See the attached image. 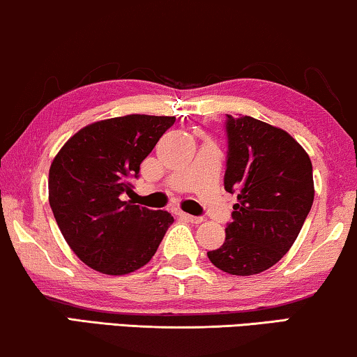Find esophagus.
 I'll use <instances>...</instances> for the list:
<instances>
[{"label": "esophagus", "instance_id": "1", "mask_svg": "<svg viewBox=\"0 0 357 357\" xmlns=\"http://www.w3.org/2000/svg\"><path fill=\"white\" fill-rule=\"evenodd\" d=\"M179 217L185 220V222H189V223H202L204 222L202 217H194V215H189V213H184V212H179Z\"/></svg>", "mask_w": 357, "mask_h": 357}]
</instances>
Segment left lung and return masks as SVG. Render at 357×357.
I'll return each instance as SVG.
<instances>
[{"label": "left lung", "instance_id": "obj_1", "mask_svg": "<svg viewBox=\"0 0 357 357\" xmlns=\"http://www.w3.org/2000/svg\"><path fill=\"white\" fill-rule=\"evenodd\" d=\"M227 116L225 189L238 195V204L223 245L207 255L223 272L249 277L277 264L294 244L314 202L312 163L286 130Z\"/></svg>", "mask_w": 357, "mask_h": 357}]
</instances>
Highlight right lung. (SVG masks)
<instances>
[{"instance_id": "obj_1", "label": "right lung", "mask_w": 357, "mask_h": 357, "mask_svg": "<svg viewBox=\"0 0 357 357\" xmlns=\"http://www.w3.org/2000/svg\"><path fill=\"white\" fill-rule=\"evenodd\" d=\"M174 116L128 114L89 124L54 157L48 199L73 252L105 275H126L150 262L174 220L167 210H150L121 200L128 178Z\"/></svg>"}]
</instances>
